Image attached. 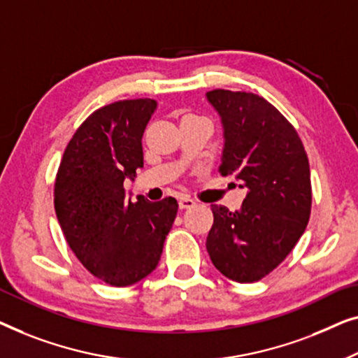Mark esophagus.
<instances>
[{
  "instance_id": "34e87169",
  "label": "esophagus",
  "mask_w": 358,
  "mask_h": 358,
  "mask_svg": "<svg viewBox=\"0 0 358 358\" xmlns=\"http://www.w3.org/2000/svg\"><path fill=\"white\" fill-rule=\"evenodd\" d=\"M178 204H180V209H189L193 208V206H196V201L191 199L189 196H181Z\"/></svg>"
}]
</instances>
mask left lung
<instances>
[{
  "label": "left lung",
  "mask_w": 358,
  "mask_h": 358,
  "mask_svg": "<svg viewBox=\"0 0 358 358\" xmlns=\"http://www.w3.org/2000/svg\"><path fill=\"white\" fill-rule=\"evenodd\" d=\"M206 97L222 118L219 172L248 189L235 213L210 206L206 248L225 278L248 284L278 268L303 235L311 213L308 157L295 128L268 100L224 89Z\"/></svg>",
  "instance_id": "8db88e82"
}]
</instances>
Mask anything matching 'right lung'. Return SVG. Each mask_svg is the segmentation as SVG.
<instances>
[{
  "mask_svg": "<svg viewBox=\"0 0 358 358\" xmlns=\"http://www.w3.org/2000/svg\"><path fill=\"white\" fill-rule=\"evenodd\" d=\"M157 102L118 100L85 118L64 149L55 210L69 248L95 278L136 284L157 268L178 203L169 196L133 203L123 188L143 167V139Z\"/></svg>",
  "mask_w": 358,
  "mask_h": 358,
  "instance_id": "obj_1",
  "label": "right lung"
}]
</instances>
